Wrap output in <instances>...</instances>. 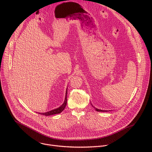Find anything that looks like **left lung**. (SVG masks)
<instances>
[{
	"label": "left lung",
	"instance_id": "obj_1",
	"mask_svg": "<svg viewBox=\"0 0 152 152\" xmlns=\"http://www.w3.org/2000/svg\"><path fill=\"white\" fill-rule=\"evenodd\" d=\"M91 106L95 109V110L96 111H97V112H108V110H100V109H97V108H96V107H95L92 104H91Z\"/></svg>",
	"mask_w": 152,
	"mask_h": 152
}]
</instances>
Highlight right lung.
Returning a JSON list of instances; mask_svg holds the SVG:
<instances>
[{"instance_id":"obj_1","label":"right lung","mask_w":152,"mask_h":152,"mask_svg":"<svg viewBox=\"0 0 152 152\" xmlns=\"http://www.w3.org/2000/svg\"><path fill=\"white\" fill-rule=\"evenodd\" d=\"M67 88L66 89V96H65V99H64V102L63 103V104L60 106L59 107L53 109L52 110H50L49 112H45V113H39L40 115H45V116H50V115H56V114H58L60 113L61 112H62L64 109H65L66 104H67Z\"/></svg>"}]
</instances>
